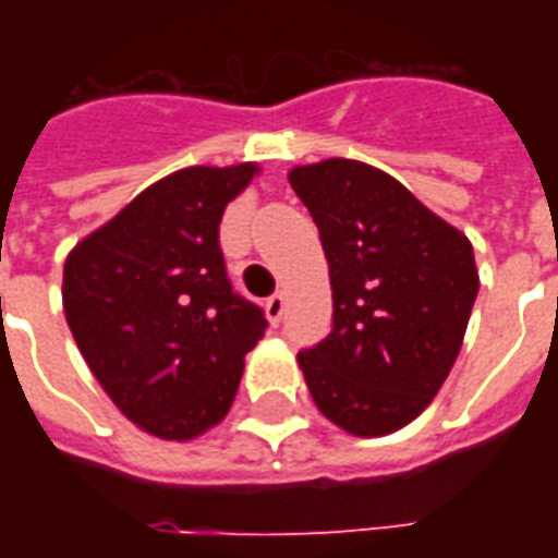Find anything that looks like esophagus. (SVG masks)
I'll list each match as a JSON object with an SVG mask.
<instances>
[{
  "label": "esophagus",
  "instance_id": "1",
  "mask_svg": "<svg viewBox=\"0 0 558 558\" xmlns=\"http://www.w3.org/2000/svg\"><path fill=\"white\" fill-rule=\"evenodd\" d=\"M283 311H287V299L280 295V292H275V295H268L266 299V316L271 326H278L280 319H283Z\"/></svg>",
  "mask_w": 558,
  "mask_h": 558
}]
</instances>
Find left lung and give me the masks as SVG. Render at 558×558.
<instances>
[{
  "label": "left lung",
  "mask_w": 558,
  "mask_h": 558,
  "mask_svg": "<svg viewBox=\"0 0 558 558\" xmlns=\"http://www.w3.org/2000/svg\"><path fill=\"white\" fill-rule=\"evenodd\" d=\"M328 259L335 326L299 352L311 398L352 436H386L430 407L478 295L472 242L371 163L290 170Z\"/></svg>",
  "instance_id": "8db88e82"
}]
</instances>
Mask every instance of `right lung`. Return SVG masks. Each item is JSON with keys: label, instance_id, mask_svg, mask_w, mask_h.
I'll use <instances>...</instances> for the list:
<instances>
[{"label": "right lung", "instance_id": "add662e5", "mask_svg": "<svg viewBox=\"0 0 558 558\" xmlns=\"http://www.w3.org/2000/svg\"><path fill=\"white\" fill-rule=\"evenodd\" d=\"M259 167H184L148 184L65 259L62 307L107 398L158 439H196L230 412L266 316L232 292L223 208Z\"/></svg>", "mask_w": 558, "mask_h": 558}]
</instances>
